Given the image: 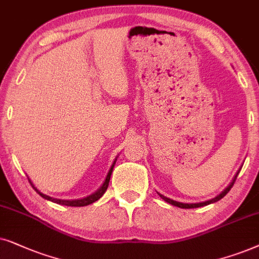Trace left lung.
Returning a JSON list of instances; mask_svg holds the SVG:
<instances>
[{
	"label": "left lung",
	"instance_id": "left-lung-1",
	"mask_svg": "<svg viewBox=\"0 0 259 259\" xmlns=\"http://www.w3.org/2000/svg\"><path fill=\"white\" fill-rule=\"evenodd\" d=\"M238 174H239V171H238V173L236 174V177L233 178V180H232V182H231V184L229 185V187L224 189V192L220 193V194H219L218 196H215V198H214V199H212V200H208V201H205V202H200V204H182V202L174 201V200H171V199H168V198H165V196L161 195V194H160V196H161L162 199L164 200V201H167L168 204H170V205H173V206H178V207H180V208H196V207H201V206L209 205V204H212V202H215V201H218V200L223 199L224 196H225V195L227 194V193L230 192V189L232 188V186L234 185V181H236V179H237V177H238Z\"/></svg>",
	"mask_w": 259,
	"mask_h": 259
}]
</instances>
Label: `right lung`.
<instances>
[{
    "label": "right lung",
    "instance_id": "right-lung-1",
    "mask_svg": "<svg viewBox=\"0 0 259 259\" xmlns=\"http://www.w3.org/2000/svg\"><path fill=\"white\" fill-rule=\"evenodd\" d=\"M115 163H116V160H115V162H113V163H112L111 168H110L109 173H108V175H106V179H105L104 184H103L102 187L99 188L97 192L94 193V194H92V195L88 196V198L80 199V200H59V199H53V198H51V196L45 195V194H42V193H40L39 191H37V189H36L35 187H34V185L32 184V182H30V181H29V182H30V185H32V187H33L34 189H35L36 193H39V194H40L41 196H42V198L47 199V200H50V201L57 202V204L65 205V206H72V207H80V206H86V205L92 204V202L97 201V200H98L99 198H101V196H102L103 194H104L106 189H108L109 181H110V177H111V173H112V169H113V165H115Z\"/></svg>",
    "mask_w": 259,
    "mask_h": 259
}]
</instances>
